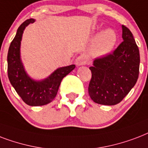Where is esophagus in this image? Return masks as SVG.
Masks as SVG:
<instances>
[{
	"label": "esophagus",
	"mask_w": 148,
	"mask_h": 148,
	"mask_svg": "<svg viewBox=\"0 0 148 148\" xmlns=\"http://www.w3.org/2000/svg\"><path fill=\"white\" fill-rule=\"evenodd\" d=\"M86 62V58H85L84 56H79V57L75 58V63L77 66H81L85 65Z\"/></svg>",
	"instance_id": "34e87169"
}]
</instances>
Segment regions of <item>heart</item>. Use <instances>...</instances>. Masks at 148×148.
Returning a JSON list of instances; mask_svg holds the SVG:
<instances>
[{"mask_svg":"<svg viewBox=\"0 0 148 148\" xmlns=\"http://www.w3.org/2000/svg\"><path fill=\"white\" fill-rule=\"evenodd\" d=\"M117 42V35L110 28L104 29L96 35L90 52L95 58H100L108 56L114 49Z\"/></svg>","mask_w":148,"mask_h":148,"instance_id":"b5f03b06","label":"heart"}]
</instances>
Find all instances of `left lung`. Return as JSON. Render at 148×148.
I'll return each mask as SVG.
<instances>
[{
    "mask_svg": "<svg viewBox=\"0 0 148 148\" xmlns=\"http://www.w3.org/2000/svg\"><path fill=\"white\" fill-rule=\"evenodd\" d=\"M123 42L112 54L97 58L90 69L92 73L88 92L93 102L113 106L119 103L134 86L138 79L140 52L133 34L122 25Z\"/></svg>",
    "mask_w": 148,
    "mask_h": 148,
    "instance_id": "obj_1",
    "label": "left lung"
}]
</instances>
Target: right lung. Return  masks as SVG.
Here are the masks:
<instances>
[{
  "instance_id": "obj_1",
  "label": "right lung",
  "mask_w": 148,
  "mask_h": 148,
  "mask_svg": "<svg viewBox=\"0 0 148 148\" xmlns=\"http://www.w3.org/2000/svg\"><path fill=\"white\" fill-rule=\"evenodd\" d=\"M35 19H27L20 25L8 53V75L11 84L25 103L32 106H43L56 97L62 80L75 69V65L60 67L45 79L35 80L25 71L21 58V43L25 27Z\"/></svg>"
}]
</instances>
